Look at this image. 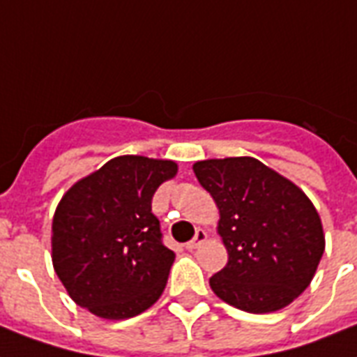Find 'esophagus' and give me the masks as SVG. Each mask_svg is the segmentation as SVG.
<instances>
[{
    "instance_id": "34e87169",
    "label": "esophagus",
    "mask_w": 357,
    "mask_h": 357,
    "mask_svg": "<svg viewBox=\"0 0 357 357\" xmlns=\"http://www.w3.org/2000/svg\"><path fill=\"white\" fill-rule=\"evenodd\" d=\"M206 242V233H204L203 229H197V233H195V236H193V240H190L186 244V250L193 251V250H197L199 245L204 244Z\"/></svg>"
}]
</instances>
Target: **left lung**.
Segmentation results:
<instances>
[{"instance_id": "8db88e82", "label": "left lung", "mask_w": 357, "mask_h": 357, "mask_svg": "<svg viewBox=\"0 0 357 357\" xmlns=\"http://www.w3.org/2000/svg\"><path fill=\"white\" fill-rule=\"evenodd\" d=\"M218 210L229 261L210 278L220 300L245 313H273L313 281L324 253L322 222L311 199L251 156L193 164Z\"/></svg>"}]
</instances>
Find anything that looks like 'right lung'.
<instances>
[{
	"instance_id": "right-lung-1",
	"label": "right lung",
	"mask_w": 357,
	"mask_h": 357,
	"mask_svg": "<svg viewBox=\"0 0 357 357\" xmlns=\"http://www.w3.org/2000/svg\"><path fill=\"white\" fill-rule=\"evenodd\" d=\"M173 160L124 154L66 190L52 222V262L68 296L107 320L132 319L158 302L175 253L151 210Z\"/></svg>"
}]
</instances>
